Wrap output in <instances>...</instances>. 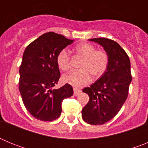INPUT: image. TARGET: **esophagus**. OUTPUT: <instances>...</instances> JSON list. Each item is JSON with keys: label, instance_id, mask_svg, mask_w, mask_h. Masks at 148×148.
I'll return each instance as SVG.
<instances>
[{"label": "esophagus", "instance_id": "1", "mask_svg": "<svg viewBox=\"0 0 148 148\" xmlns=\"http://www.w3.org/2000/svg\"><path fill=\"white\" fill-rule=\"evenodd\" d=\"M73 91H74V95H75V96L79 95V94L82 92V90H79V89H78V88H76V87H74V88H73Z\"/></svg>", "mask_w": 148, "mask_h": 148}]
</instances>
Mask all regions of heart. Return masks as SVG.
Here are the masks:
<instances>
[{"instance_id": "heart-1", "label": "heart", "mask_w": 148, "mask_h": 148, "mask_svg": "<svg viewBox=\"0 0 148 148\" xmlns=\"http://www.w3.org/2000/svg\"><path fill=\"white\" fill-rule=\"evenodd\" d=\"M74 53L82 58L79 65L80 70H72L65 73L62 79L65 83L75 87H82L90 82L91 76L98 78L106 71L109 63V57L106 52L96 50L95 47L89 43H81L73 49ZM56 62L63 71L70 67V57L66 49L58 53Z\"/></svg>"}]
</instances>
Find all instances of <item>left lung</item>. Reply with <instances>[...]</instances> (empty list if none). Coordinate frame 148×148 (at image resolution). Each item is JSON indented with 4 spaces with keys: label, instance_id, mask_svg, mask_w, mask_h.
I'll use <instances>...</instances> for the list:
<instances>
[{
    "label": "left lung",
    "instance_id": "left-lung-1",
    "mask_svg": "<svg viewBox=\"0 0 148 148\" xmlns=\"http://www.w3.org/2000/svg\"><path fill=\"white\" fill-rule=\"evenodd\" d=\"M104 48L109 57L106 71L83 92L90 100L82 111V118L90 125H103L115 117L125 102L132 81L127 54L116 41L104 38L89 39Z\"/></svg>",
    "mask_w": 148,
    "mask_h": 148
}]
</instances>
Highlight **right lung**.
<instances>
[{
  "label": "right lung",
  "instance_id": "1",
  "mask_svg": "<svg viewBox=\"0 0 148 148\" xmlns=\"http://www.w3.org/2000/svg\"><path fill=\"white\" fill-rule=\"evenodd\" d=\"M73 41L60 34L47 32L24 50L19 70V90L25 108L37 119L52 121L58 119L62 101L73 95L69 84L53 89L61 76L57 55Z\"/></svg>",
  "mask_w": 148,
  "mask_h": 148
}]
</instances>
